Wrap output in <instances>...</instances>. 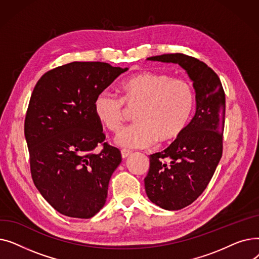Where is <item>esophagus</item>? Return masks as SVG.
I'll return each mask as SVG.
<instances>
[{
  "label": "esophagus",
  "mask_w": 259,
  "mask_h": 259,
  "mask_svg": "<svg viewBox=\"0 0 259 259\" xmlns=\"http://www.w3.org/2000/svg\"><path fill=\"white\" fill-rule=\"evenodd\" d=\"M120 153H121V157H122V158H127L129 155H131V154H132V151L125 150V149H124V150H121V151H120Z\"/></svg>",
  "instance_id": "esophagus-1"
}]
</instances>
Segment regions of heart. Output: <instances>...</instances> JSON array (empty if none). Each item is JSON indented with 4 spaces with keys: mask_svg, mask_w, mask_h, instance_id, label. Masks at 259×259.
Listing matches in <instances>:
<instances>
[{
    "mask_svg": "<svg viewBox=\"0 0 259 259\" xmlns=\"http://www.w3.org/2000/svg\"><path fill=\"white\" fill-rule=\"evenodd\" d=\"M119 99L104 90L95 97L94 115L108 130L116 133L126 116L133 112L134 124L122 129L115 144L124 148H147L157 139L167 143L184 132L194 107V90L190 81L162 72H141L121 80ZM125 106L124 107L123 106Z\"/></svg>",
    "mask_w": 259,
    "mask_h": 259,
    "instance_id": "b5f03b06",
    "label": "heart"
}]
</instances>
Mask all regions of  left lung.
Listing matches in <instances>:
<instances>
[{"mask_svg": "<svg viewBox=\"0 0 259 259\" xmlns=\"http://www.w3.org/2000/svg\"><path fill=\"white\" fill-rule=\"evenodd\" d=\"M148 61L179 64L193 81L196 112L187 128L164 151L151 154L145 178L148 198L166 210H181L203 192L223 155L226 98L222 81L203 62L183 53Z\"/></svg>", "mask_w": 259, "mask_h": 259, "instance_id": "1", "label": "left lung"}]
</instances>
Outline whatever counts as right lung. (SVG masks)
<instances>
[{
  "instance_id": "obj_1",
  "label": "right lung",
  "mask_w": 259,
  "mask_h": 259,
  "mask_svg": "<svg viewBox=\"0 0 259 259\" xmlns=\"http://www.w3.org/2000/svg\"><path fill=\"white\" fill-rule=\"evenodd\" d=\"M127 70L102 62H72L46 72L32 91L24 126L31 176L39 193L63 215L90 219L105 205L121 156L104 143L93 103ZM100 143L102 151L93 153Z\"/></svg>"
}]
</instances>
